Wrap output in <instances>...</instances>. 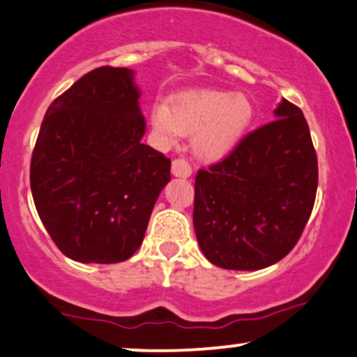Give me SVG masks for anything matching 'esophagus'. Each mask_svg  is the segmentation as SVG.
<instances>
[{
    "label": "esophagus",
    "mask_w": 357,
    "mask_h": 357,
    "mask_svg": "<svg viewBox=\"0 0 357 357\" xmlns=\"http://www.w3.org/2000/svg\"><path fill=\"white\" fill-rule=\"evenodd\" d=\"M171 172L176 176V178H190L191 167L185 159H174L172 160Z\"/></svg>",
    "instance_id": "1"
}]
</instances>
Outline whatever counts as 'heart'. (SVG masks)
Returning a JSON list of instances; mask_svg holds the SVG:
<instances>
[{
	"label": "heart",
	"mask_w": 357,
	"mask_h": 357,
	"mask_svg": "<svg viewBox=\"0 0 357 357\" xmlns=\"http://www.w3.org/2000/svg\"><path fill=\"white\" fill-rule=\"evenodd\" d=\"M256 116L252 101L242 93L197 89L176 96L171 107L158 101L151 121L158 134L174 142L179 134H193L191 146L199 159L218 160L236 151Z\"/></svg>",
	"instance_id": "1"
}]
</instances>
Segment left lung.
Instances as JSON below:
<instances>
[{
	"instance_id": "left-lung-1",
	"label": "left lung",
	"mask_w": 357,
	"mask_h": 357,
	"mask_svg": "<svg viewBox=\"0 0 357 357\" xmlns=\"http://www.w3.org/2000/svg\"><path fill=\"white\" fill-rule=\"evenodd\" d=\"M274 119L195 179V232L218 268L257 271L281 261L310 218L319 166L308 123L284 98Z\"/></svg>"
}]
</instances>
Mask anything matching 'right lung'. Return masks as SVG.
<instances>
[{
    "label": "right lung",
    "instance_id": "obj_1",
    "mask_svg": "<svg viewBox=\"0 0 357 357\" xmlns=\"http://www.w3.org/2000/svg\"><path fill=\"white\" fill-rule=\"evenodd\" d=\"M134 77L127 68L93 69L42 121L30 188L47 232L73 261L128 259L171 181V160L140 142L146 119Z\"/></svg>",
    "mask_w": 357,
    "mask_h": 357
}]
</instances>
